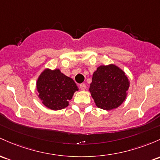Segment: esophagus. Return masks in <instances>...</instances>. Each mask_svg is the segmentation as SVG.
Listing matches in <instances>:
<instances>
[{
	"instance_id": "esophagus-1",
	"label": "esophagus",
	"mask_w": 160,
	"mask_h": 160,
	"mask_svg": "<svg viewBox=\"0 0 160 160\" xmlns=\"http://www.w3.org/2000/svg\"><path fill=\"white\" fill-rule=\"evenodd\" d=\"M80 89H81V90H85L86 89H87V86H86L85 83H81L80 85Z\"/></svg>"
}]
</instances>
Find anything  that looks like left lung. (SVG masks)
<instances>
[{
    "label": "left lung",
    "mask_w": 160,
    "mask_h": 160,
    "mask_svg": "<svg viewBox=\"0 0 160 160\" xmlns=\"http://www.w3.org/2000/svg\"><path fill=\"white\" fill-rule=\"evenodd\" d=\"M130 82L127 75L115 64L98 67L92 74L89 92L98 108L112 110L127 97Z\"/></svg>",
    "instance_id": "left-lung-1"
}]
</instances>
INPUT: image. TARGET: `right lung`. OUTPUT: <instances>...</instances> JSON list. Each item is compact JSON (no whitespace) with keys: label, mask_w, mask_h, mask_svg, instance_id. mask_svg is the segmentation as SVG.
<instances>
[{"label":"right lung","mask_w":160,"mask_h":160,"mask_svg":"<svg viewBox=\"0 0 160 160\" xmlns=\"http://www.w3.org/2000/svg\"><path fill=\"white\" fill-rule=\"evenodd\" d=\"M38 97L45 106L52 110H60L69 105V100L78 90L77 84L59 69H45L36 82Z\"/></svg>","instance_id":"add662e5"}]
</instances>
